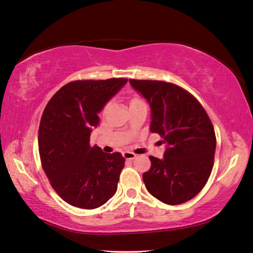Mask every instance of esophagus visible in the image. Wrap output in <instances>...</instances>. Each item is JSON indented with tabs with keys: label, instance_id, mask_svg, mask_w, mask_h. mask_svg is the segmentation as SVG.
<instances>
[{
	"label": "esophagus",
	"instance_id": "esophagus-1",
	"mask_svg": "<svg viewBox=\"0 0 253 253\" xmlns=\"http://www.w3.org/2000/svg\"><path fill=\"white\" fill-rule=\"evenodd\" d=\"M124 158H125L126 160H133L136 158V155L133 152H129V151H126L124 152Z\"/></svg>",
	"mask_w": 253,
	"mask_h": 253
}]
</instances>
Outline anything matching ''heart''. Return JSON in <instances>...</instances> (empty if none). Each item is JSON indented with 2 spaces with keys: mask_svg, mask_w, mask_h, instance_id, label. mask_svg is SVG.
I'll use <instances>...</instances> for the list:
<instances>
[{
  "mask_svg": "<svg viewBox=\"0 0 253 253\" xmlns=\"http://www.w3.org/2000/svg\"><path fill=\"white\" fill-rule=\"evenodd\" d=\"M137 102H141V101L138 100V98H133V100L131 101V103H137ZM131 103H130V104H131Z\"/></svg>",
  "mask_w": 253,
  "mask_h": 253,
  "instance_id": "1",
  "label": "heart"
}]
</instances>
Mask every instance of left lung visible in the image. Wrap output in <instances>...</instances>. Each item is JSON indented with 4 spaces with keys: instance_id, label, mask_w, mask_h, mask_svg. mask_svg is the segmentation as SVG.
<instances>
[{
    "instance_id": "1",
    "label": "left lung",
    "mask_w": 253,
    "mask_h": 253,
    "mask_svg": "<svg viewBox=\"0 0 253 253\" xmlns=\"http://www.w3.org/2000/svg\"><path fill=\"white\" fill-rule=\"evenodd\" d=\"M150 105V131L159 133L167 149L162 159L149 157L142 174L148 192L168 205L192 200L205 186L214 166L216 136L196 98L169 82L129 80Z\"/></svg>"
}]
</instances>
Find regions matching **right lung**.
Wrapping results in <instances>:
<instances>
[{"instance_id": "1", "label": "right lung", "mask_w": 253, "mask_h": 253, "mask_svg": "<svg viewBox=\"0 0 253 253\" xmlns=\"http://www.w3.org/2000/svg\"><path fill=\"white\" fill-rule=\"evenodd\" d=\"M127 79L82 80L66 84L48 102L38 130L42 169L52 189L72 206L93 210L112 199L125 166L120 152L90 145L98 114Z\"/></svg>"}]
</instances>
